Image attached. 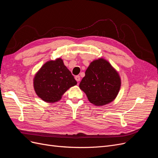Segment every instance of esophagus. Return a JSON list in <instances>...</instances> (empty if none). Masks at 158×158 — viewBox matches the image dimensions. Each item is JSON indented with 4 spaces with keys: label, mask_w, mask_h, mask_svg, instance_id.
Masks as SVG:
<instances>
[{
    "label": "esophagus",
    "mask_w": 158,
    "mask_h": 158,
    "mask_svg": "<svg viewBox=\"0 0 158 158\" xmlns=\"http://www.w3.org/2000/svg\"><path fill=\"white\" fill-rule=\"evenodd\" d=\"M75 79H76V81H77L78 82H79L80 81V76H75Z\"/></svg>",
    "instance_id": "obj_1"
}]
</instances>
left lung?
<instances>
[{"mask_svg":"<svg viewBox=\"0 0 158 158\" xmlns=\"http://www.w3.org/2000/svg\"><path fill=\"white\" fill-rule=\"evenodd\" d=\"M121 85L117 70L103 58L91 62L79 87L87 95L90 103L103 106L114 101Z\"/></svg>","mask_w":158,"mask_h":158,"instance_id":"left-lung-1","label":"left lung"}]
</instances>
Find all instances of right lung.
Here are the masks:
<instances>
[{"label":"right lung","mask_w":158,"mask_h":158,"mask_svg":"<svg viewBox=\"0 0 158 158\" xmlns=\"http://www.w3.org/2000/svg\"><path fill=\"white\" fill-rule=\"evenodd\" d=\"M33 82L37 96L51 103L59 102L66 91L77 84L61 58L47 61L37 72Z\"/></svg>","instance_id":"add662e5"}]
</instances>
